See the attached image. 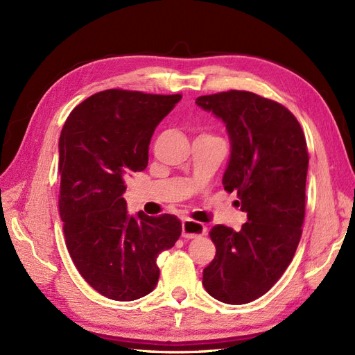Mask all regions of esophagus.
I'll use <instances>...</instances> for the list:
<instances>
[{
	"mask_svg": "<svg viewBox=\"0 0 355 355\" xmlns=\"http://www.w3.org/2000/svg\"><path fill=\"white\" fill-rule=\"evenodd\" d=\"M204 234H206V227L202 223L191 219L182 222V237L184 239H197Z\"/></svg>",
	"mask_w": 355,
	"mask_h": 355,
	"instance_id": "obj_1",
	"label": "esophagus"
}]
</instances>
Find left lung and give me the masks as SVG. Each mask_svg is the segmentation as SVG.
I'll return each instance as SVG.
<instances>
[{"label": "left lung", "mask_w": 355, "mask_h": 355, "mask_svg": "<svg viewBox=\"0 0 355 355\" xmlns=\"http://www.w3.org/2000/svg\"><path fill=\"white\" fill-rule=\"evenodd\" d=\"M196 103L227 127L231 154L222 184L237 191L247 213L240 231L216 225V256L202 286L214 299L249 304L270 290L292 262L305 218L306 141L283 105L250 92L200 96Z\"/></svg>", "instance_id": "left-lung-1"}]
</instances>
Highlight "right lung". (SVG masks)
I'll return each mask as SVG.
<instances>
[{"mask_svg": "<svg viewBox=\"0 0 355 355\" xmlns=\"http://www.w3.org/2000/svg\"><path fill=\"white\" fill-rule=\"evenodd\" d=\"M180 94L99 92L81 102L59 139V211L67 247L96 292L135 300L158 283L157 257L182 232L173 214H128L125 180L148 166L155 127Z\"/></svg>", "mask_w": 355, "mask_h": 355, "instance_id": "add662e5", "label": "right lung"}]
</instances>
